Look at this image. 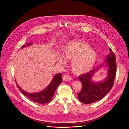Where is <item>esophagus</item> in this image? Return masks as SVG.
Here are the masks:
<instances>
[{
  "mask_svg": "<svg viewBox=\"0 0 129 129\" xmlns=\"http://www.w3.org/2000/svg\"><path fill=\"white\" fill-rule=\"evenodd\" d=\"M62 78H63V80L64 81H69L71 80V77L68 75H63Z\"/></svg>",
  "mask_w": 129,
  "mask_h": 129,
  "instance_id": "1",
  "label": "esophagus"
}]
</instances>
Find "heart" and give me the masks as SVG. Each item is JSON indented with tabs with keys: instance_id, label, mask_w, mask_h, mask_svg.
Returning <instances> with one entry per match:
<instances>
[{
	"instance_id": "heart-1",
	"label": "heart",
	"mask_w": 129,
	"mask_h": 129,
	"mask_svg": "<svg viewBox=\"0 0 129 129\" xmlns=\"http://www.w3.org/2000/svg\"><path fill=\"white\" fill-rule=\"evenodd\" d=\"M63 55L66 60L71 61L72 72L77 75H81L89 72L95 65L97 60L96 52L90 46L83 41H72L68 42L63 48ZM59 55L57 60L62 65L66 61Z\"/></svg>"
}]
</instances>
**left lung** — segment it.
<instances>
[{
	"label": "left lung",
	"instance_id": "left-lung-1",
	"mask_svg": "<svg viewBox=\"0 0 129 129\" xmlns=\"http://www.w3.org/2000/svg\"><path fill=\"white\" fill-rule=\"evenodd\" d=\"M109 49L110 52L106 56L104 63L108 68V75L103 81L96 83L91 80L95 73L103 66L102 64L79 76L82 88L77 95L78 99L81 102L88 104L99 101L106 96L112 88L116 75V60L111 49L110 48Z\"/></svg>",
	"mask_w": 129,
	"mask_h": 129
}]
</instances>
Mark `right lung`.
I'll return each mask as SVG.
<instances>
[{
	"label": "right lung",
	"mask_w": 129,
	"mask_h": 129,
	"mask_svg": "<svg viewBox=\"0 0 129 129\" xmlns=\"http://www.w3.org/2000/svg\"><path fill=\"white\" fill-rule=\"evenodd\" d=\"M32 45V44L28 43L26 46H28ZM25 46L23 45L22 48L25 47ZM16 82V81H15ZM62 82V74L58 73L54 76L52 81L48 85V87L46 88L44 90L39 92L36 93H29L25 91L19 86L16 83L17 86L23 95L32 101L34 102H36L41 104H44L50 102L53 99L54 93L57 89L58 85Z\"/></svg>",
	"instance_id": "obj_1"
}]
</instances>
